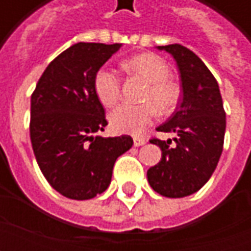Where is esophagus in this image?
Listing matches in <instances>:
<instances>
[{"mask_svg":"<svg viewBox=\"0 0 251 251\" xmlns=\"http://www.w3.org/2000/svg\"><path fill=\"white\" fill-rule=\"evenodd\" d=\"M147 142V140L144 138V137H134L133 138V144H134V147H141Z\"/></svg>","mask_w":251,"mask_h":251,"instance_id":"34e87169","label":"esophagus"}]
</instances>
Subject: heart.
<instances>
[{"label":"heart","instance_id":"b5f03b06","mask_svg":"<svg viewBox=\"0 0 251 251\" xmlns=\"http://www.w3.org/2000/svg\"><path fill=\"white\" fill-rule=\"evenodd\" d=\"M126 71L141 76L148 86L142 94L145 103H124L109 115L111 129L117 133L140 134L152 124L156 110L161 115L171 114L180 100L179 84L171 79V68L163 59L154 53H142L124 62ZM94 91L99 102L111 107L121 95V80L109 68H100L94 76Z\"/></svg>","mask_w":251,"mask_h":251}]
</instances>
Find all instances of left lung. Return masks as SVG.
I'll return each mask as SVG.
<instances>
[{
	"label": "left lung",
	"instance_id": "obj_1",
	"mask_svg": "<svg viewBox=\"0 0 251 251\" xmlns=\"http://www.w3.org/2000/svg\"><path fill=\"white\" fill-rule=\"evenodd\" d=\"M177 63L183 95L179 106L157 131L175 133L172 140L149 142L161 149V160L148 169V181L157 194L184 198L195 194L214 174L225 141L226 113L218 82L194 52L180 44L157 47Z\"/></svg>",
	"mask_w": 251,
	"mask_h": 251
}]
</instances>
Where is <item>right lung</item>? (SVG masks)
<instances>
[{
    "label": "right lung",
    "mask_w": 251,
    "mask_h": 251,
    "mask_svg": "<svg viewBox=\"0 0 251 251\" xmlns=\"http://www.w3.org/2000/svg\"><path fill=\"white\" fill-rule=\"evenodd\" d=\"M121 44L77 43L52 60L30 98V142L47 181L74 200L93 199L109 187L130 136L102 137L107 121L94 76Z\"/></svg>",
    "instance_id": "obj_1"
}]
</instances>
